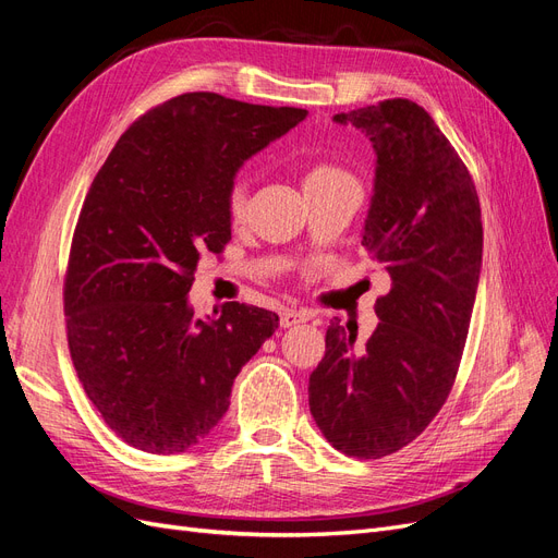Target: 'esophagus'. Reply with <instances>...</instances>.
<instances>
[{"label":"esophagus","mask_w":558,"mask_h":558,"mask_svg":"<svg viewBox=\"0 0 558 558\" xmlns=\"http://www.w3.org/2000/svg\"><path fill=\"white\" fill-rule=\"evenodd\" d=\"M312 318V312L310 310H281L279 312V324L281 328H291V326H298V324H305V320Z\"/></svg>","instance_id":"34e87169"}]
</instances>
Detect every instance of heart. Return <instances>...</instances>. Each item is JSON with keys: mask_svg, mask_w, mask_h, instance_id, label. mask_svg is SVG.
Masks as SVG:
<instances>
[{"mask_svg": "<svg viewBox=\"0 0 558 558\" xmlns=\"http://www.w3.org/2000/svg\"><path fill=\"white\" fill-rule=\"evenodd\" d=\"M302 183H305V191H307V189H328V185H340V183H356V179H353L347 170H342V167L330 165V162H316L305 172V179H302ZM228 211H230L234 221H240V218L244 216V211H246V185H244V181H238L230 189Z\"/></svg>", "mask_w": 558, "mask_h": 558, "instance_id": "b5f03b06", "label": "heart"}]
</instances>
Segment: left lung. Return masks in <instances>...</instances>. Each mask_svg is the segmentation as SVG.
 Instances as JSON below:
<instances>
[{"label":"left lung","mask_w":558,"mask_h":558,"mask_svg":"<svg viewBox=\"0 0 558 558\" xmlns=\"http://www.w3.org/2000/svg\"><path fill=\"white\" fill-rule=\"evenodd\" d=\"M375 148V189L361 244L391 275L365 344L330 320L310 375V410L326 440L381 459L424 433L459 373L482 269V209L468 167L430 113L410 99L337 113ZM349 327V326H347Z\"/></svg>","instance_id":"obj_1"}]
</instances>
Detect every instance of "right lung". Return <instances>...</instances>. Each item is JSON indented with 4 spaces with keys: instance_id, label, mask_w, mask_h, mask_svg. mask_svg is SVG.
I'll return each instance as SVG.
<instances>
[{
    "instance_id": "right-lung-1",
    "label": "right lung",
    "mask_w": 558,
    "mask_h": 558,
    "mask_svg": "<svg viewBox=\"0 0 558 558\" xmlns=\"http://www.w3.org/2000/svg\"><path fill=\"white\" fill-rule=\"evenodd\" d=\"M305 109L185 93L116 142L83 202L64 279L66 342L107 426L134 449L181 453L214 430L232 381L279 316L189 302L205 253L230 240L240 167L305 121Z\"/></svg>"
}]
</instances>
